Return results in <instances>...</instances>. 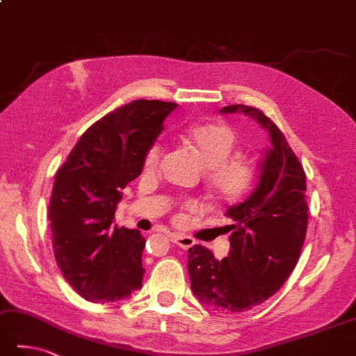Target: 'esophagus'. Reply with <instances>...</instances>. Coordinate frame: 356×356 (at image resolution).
I'll list each match as a JSON object with an SVG mask.
<instances>
[{"mask_svg":"<svg viewBox=\"0 0 356 356\" xmlns=\"http://www.w3.org/2000/svg\"><path fill=\"white\" fill-rule=\"evenodd\" d=\"M170 240H172L173 243H175L178 248H181V250H189V248H192L193 245H195V240H193L192 237L183 236V234H172Z\"/></svg>","mask_w":356,"mask_h":356,"instance_id":"34e87169","label":"esophagus"}]
</instances>
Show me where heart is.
<instances>
[{"instance_id":"1","label":"heart","mask_w":356,"mask_h":356,"mask_svg":"<svg viewBox=\"0 0 356 356\" xmlns=\"http://www.w3.org/2000/svg\"><path fill=\"white\" fill-rule=\"evenodd\" d=\"M184 138L209 170L207 184L211 198L216 203L234 206L250 195L257 181V167L250 159H232L237 136L229 125L220 122L197 124L186 130ZM163 153V145L153 144L145 153L144 170H156Z\"/></svg>"}]
</instances>
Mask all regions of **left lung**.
<instances>
[{
	"label": "left lung",
	"mask_w": 356,
	"mask_h": 356,
	"mask_svg": "<svg viewBox=\"0 0 356 356\" xmlns=\"http://www.w3.org/2000/svg\"><path fill=\"white\" fill-rule=\"evenodd\" d=\"M221 113H245L268 130L266 152L256 191L226 212L234 225L227 257L217 260L206 246L189 250L192 291L201 304L223 313H243L271 298L290 277L302 251L307 226L305 172L284 133L256 106L229 105Z\"/></svg>",
	"instance_id": "obj_1"
}]
</instances>
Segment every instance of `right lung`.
<instances>
[{
    "label": "right lung",
    "mask_w": 356,
    "mask_h": 356,
    "mask_svg": "<svg viewBox=\"0 0 356 356\" xmlns=\"http://www.w3.org/2000/svg\"><path fill=\"white\" fill-rule=\"evenodd\" d=\"M177 104L133 100L96 120L57 170L48 218L63 277L91 302H116L143 285L145 238L113 225L122 189L136 179L147 150Z\"/></svg>",
    "instance_id": "add662e5"
}]
</instances>
